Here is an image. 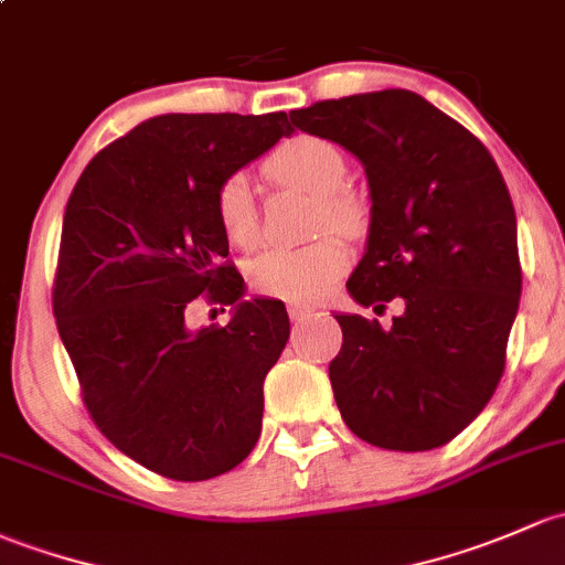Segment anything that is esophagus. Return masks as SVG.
I'll use <instances>...</instances> for the list:
<instances>
[{
	"label": "esophagus",
	"instance_id": "1",
	"mask_svg": "<svg viewBox=\"0 0 565 565\" xmlns=\"http://www.w3.org/2000/svg\"><path fill=\"white\" fill-rule=\"evenodd\" d=\"M288 316H290V321L301 323V321H307V318L312 316V310H310V307H305V305H290Z\"/></svg>",
	"mask_w": 565,
	"mask_h": 565
}]
</instances>
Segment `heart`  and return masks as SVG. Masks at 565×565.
<instances>
[{
  "mask_svg": "<svg viewBox=\"0 0 565 565\" xmlns=\"http://www.w3.org/2000/svg\"><path fill=\"white\" fill-rule=\"evenodd\" d=\"M264 177L282 188L318 198V231L359 236L364 206L348 190V160L340 147L318 136H296L280 143L264 162ZM220 234L236 249H253L260 239L253 184L244 173H231L214 195ZM348 253L334 236L299 249H266L249 264V285L258 294L285 301H316L345 271Z\"/></svg>",
  "mask_w": 565,
  "mask_h": 565,
  "instance_id": "heart-1",
  "label": "heart"
}]
</instances>
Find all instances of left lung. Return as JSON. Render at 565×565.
I'll return each instance as SVG.
<instances>
[{
  "mask_svg": "<svg viewBox=\"0 0 565 565\" xmlns=\"http://www.w3.org/2000/svg\"><path fill=\"white\" fill-rule=\"evenodd\" d=\"M296 130L340 143L370 184L367 253L348 294L383 329L345 316L329 364L342 422L377 449L429 451L495 394L522 290L516 217L484 143L408 89L290 110Z\"/></svg>",
  "mask_w": 565,
  "mask_h": 565,
  "instance_id": "8db88e82",
  "label": "left lung"
}]
</instances>
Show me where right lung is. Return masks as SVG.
I'll return each instance as SVG.
<instances>
[{
    "label": "right lung",
    "mask_w": 565,
    "mask_h": 565,
    "mask_svg": "<svg viewBox=\"0 0 565 565\" xmlns=\"http://www.w3.org/2000/svg\"><path fill=\"white\" fill-rule=\"evenodd\" d=\"M290 132L285 110L154 116L92 157L67 201L56 329L97 429L166 479H214L258 444L290 323L282 301H242L214 195ZM201 292L235 305L228 327L186 329Z\"/></svg>",
    "instance_id": "1"
}]
</instances>
